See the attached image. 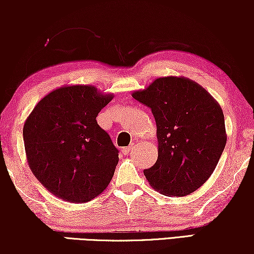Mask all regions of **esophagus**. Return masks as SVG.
Wrapping results in <instances>:
<instances>
[{
  "label": "esophagus",
  "instance_id": "obj_1",
  "mask_svg": "<svg viewBox=\"0 0 254 254\" xmlns=\"http://www.w3.org/2000/svg\"><path fill=\"white\" fill-rule=\"evenodd\" d=\"M130 149H131V147H126V148H123V150H121V151H123L124 155H127L128 152L130 151Z\"/></svg>",
  "mask_w": 254,
  "mask_h": 254
}]
</instances>
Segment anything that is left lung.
Masks as SVG:
<instances>
[{
	"instance_id": "1",
	"label": "left lung",
	"mask_w": 254,
	"mask_h": 254,
	"mask_svg": "<svg viewBox=\"0 0 254 254\" xmlns=\"http://www.w3.org/2000/svg\"><path fill=\"white\" fill-rule=\"evenodd\" d=\"M131 97L150 107L157 127V161L143 171L150 186L169 196L193 193L214 172L227 143L220 104L184 76L158 77Z\"/></svg>"
}]
</instances>
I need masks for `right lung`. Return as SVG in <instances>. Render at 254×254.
I'll return each mask as SVG.
<instances>
[{
	"mask_svg": "<svg viewBox=\"0 0 254 254\" xmlns=\"http://www.w3.org/2000/svg\"><path fill=\"white\" fill-rule=\"evenodd\" d=\"M113 97L93 85H64L41 98L26 118L27 164L61 200L88 202L112 180L119 151L96 118Z\"/></svg>",
	"mask_w": 254,
	"mask_h": 254,
	"instance_id": "obj_1",
	"label": "right lung"
}]
</instances>
